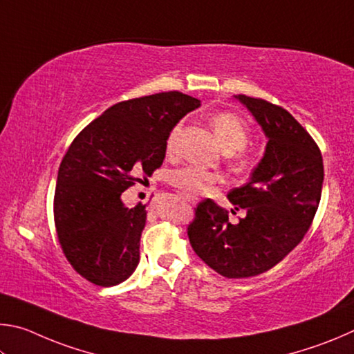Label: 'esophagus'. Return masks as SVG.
Listing matches in <instances>:
<instances>
[{
  "label": "esophagus",
  "instance_id": "esophagus-1",
  "mask_svg": "<svg viewBox=\"0 0 354 354\" xmlns=\"http://www.w3.org/2000/svg\"><path fill=\"white\" fill-rule=\"evenodd\" d=\"M188 202H191V203H194V202H196V199H188Z\"/></svg>",
  "mask_w": 354,
  "mask_h": 354
}]
</instances>
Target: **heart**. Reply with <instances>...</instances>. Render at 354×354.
Instances as JSON below:
<instances>
[{
    "label": "heart",
    "instance_id": "1",
    "mask_svg": "<svg viewBox=\"0 0 354 354\" xmlns=\"http://www.w3.org/2000/svg\"><path fill=\"white\" fill-rule=\"evenodd\" d=\"M214 135L218 136L222 147L228 152V157L239 167H247L250 165V155L245 152V146L250 140V129L247 122L236 113L232 111H218L209 118ZM182 126L176 124L167 133L166 152L172 153L176 151L178 136H180ZM221 182V176L216 172L203 169L201 166L187 165L174 169L169 174V183L177 188L185 196L194 197L208 193L216 183Z\"/></svg>",
    "mask_w": 354,
    "mask_h": 354
}]
</instances>
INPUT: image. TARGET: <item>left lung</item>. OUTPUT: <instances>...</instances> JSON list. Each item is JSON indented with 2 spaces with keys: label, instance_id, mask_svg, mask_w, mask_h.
Listing matches in <instances>:
<instances>
[{
  "label": "left lung",
  "instance_id": "8db88e82",
  "mask_svg": "<svg viewBox=\"0 0 354 354\" xmlns=\"http://www.w3.org/2000/svg\"><path fill=\"white\" fill-rule=\"evenodd\" d=\"M238 99L269 140L250 180L228 193L245 216L230 224L227 209L205 199L188 225L196 255L227 278L255 277L280 263L311 227L324 183L317 142L286 109L259 97Z\"/></svg>",
  "mask_w": 354,
  "mask_h": 354
}]
</instances>
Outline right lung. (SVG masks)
<instances>
[{
    "mask_svg": "<svg viewBox=\"0 0 354 354\" xmlns=\"http://www.w3.org/2000/svg\"><path fill=\"white\" fill-rule=\"evenodd\" d=\"M201 105L180 91L118 102L80 130L62 158L54 224L68 263L97 286L120 284L140 261L146 205L121 194L165 160L169 130Z\"/></svg>",
    "mask_w": 354,
    "mask_h": 354,
    "instance_id": "obj_1",
    "label": "right lung"
}]
</instances>
